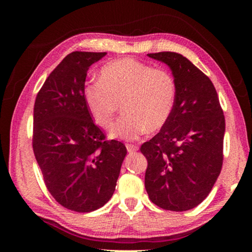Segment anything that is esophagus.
Listing matches in <instances>:
<instances>
[{"instance_id": "34e87169", "label": "esophagus", "mask_w": 252, "mask_h": 252, "mask_svg": "<svg viewBox=\"0 0 252 252\" xmlns=\"http://www.w3.org/2000/svg\"><path fill=\"white\" fill-rule=\"evenodd\" d=\"M126 148H127V151H128L129 154H133L137 151V147L136 146H133V144H126Z\"/></svg>"}]
</instances>
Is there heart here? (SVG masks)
Masks as SVG:
<instances>
[{
	"instance_id": "b5f03b06",
	"label": "heart",
	"mask_w": 252,
	"mask_h": 252,
	"mask_svg": "<svg viewBox=\"0 0 252 252\" xmlns=\"http://www.w3.org/2000/svg\"><path fill=\"white\" fill-rule=\"evenodd\" d=\"M84 98L96 125L109 128L124 106L125 116L110 130V139L133 141L157 132L170 120L177 85L170 72L124 58L104 65L99 81L85 87Z\"/></svg>"
}]
</instances>
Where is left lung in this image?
I'll return each mask as SVG.
<instances>
[{
	"instance_id": "left-lung-1",
	"label": "left lung",
	"mask_w": 252,
	"mask_h": 252,
	"mask_svg": "<svg viewBox=\"0 0 252 252\" xmlns=\"http://www.w3.org/2000/svg\"><path fill=\"white\" fill-rule=\"evenodd\" d=\"M166 64L177 85L166 125L141 146L148 167L150 201L171 211H187L210 194L222 167L225 117L211 80L181 54H148Z\"/></svg>"
}]
</instances>
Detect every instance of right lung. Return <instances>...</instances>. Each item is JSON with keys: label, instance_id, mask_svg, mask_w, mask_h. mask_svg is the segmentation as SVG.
<instances>
[{"label": "right lung", "instance_id": "add662e5", "mask_svg": "<svg viewBox=\"0 0 252 252\" xmlns=\"http://www.w3.org/2000/svg\"><path fill=\"white\" fill-rule=\"evenodd\" d=\"M106 53L74 51L51 72L34 104L33 151L44 184L75 212L102 208L115 192L127 150L105 141L84 98L87 71Z\"/></svg>", "mask_w": 252, "mask_h": 252}]
</instances>
